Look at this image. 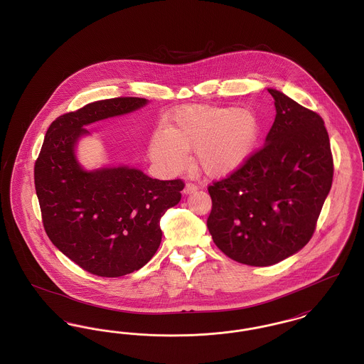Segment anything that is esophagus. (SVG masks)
Returning <instances> with one entry per match:
<instances>
[{"label":"esophagus","mask_w":364,"mask_h":364,"mask_svg":"<svg viewBox=\"0 0 364 364\" xmlns=\"http://www.w3.org/2000/svg\"><path fill=\"white\" fill-rule=\"evenodd\" d=\"M198 190V186L193 184V183H187L186 184V188H184V193H192L195 191Z\"/></svg>","instance_id":"esophagus-1"}]
</instances>
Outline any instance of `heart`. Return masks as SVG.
<instances>
[{
	"instance_id": "b5f03b06",
	"label": "heart",
	"mask_w": 364,
	"mask_h": 364,
	"mask_svg": "<svg viewBox=\"0 0 364 364\" xmlns=\"http://www.w3.org/2000/svg\"><path fill=\"white\" fill-rule=\"evenodd\" d=\"M259 135L257 116L245 109L188 106L180 109L173 125L151 140L150 156L171 172L187 166L195 149L196 165L211 177L239 169L251 156Z\"/></svg>"
}]
</instances>
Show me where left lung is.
Masks as SVG:
<instances>
[{
	"mask_svg": "<svg viewBox=\"0 0 364 364\" xmlns=\"http://www.w3.org/2000/svg\"><path fill=\"white\" fill-rule=\"evenodd\" d=\"M266 143L208 190V228L228 258L270 266L301 250L333 183V156L322 117L277 90Z\"/></svg>",
	"mask_w": 364,
	"mask_h": 364,
	"instance_id": "left-lung-1",
	"label": "left lung"
}]
</instances>
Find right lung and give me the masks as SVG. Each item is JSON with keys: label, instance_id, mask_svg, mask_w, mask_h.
Listing matches in <instances>:
<instances>
[{"label": "right lung", "instance_id": "1", "mask_svg": "<svg viewBox=\"0 0 364 364\" xmlns=\"http://www.w3.org/2000/svg\"><path fill=\"white\" fill-rule=\"evenodd\" d=\"M147 104L117 97L61 114L50 124L35 161L36 196L46 235L77 266L94 276L122 277L154 257L161 217L181 199L184 181L156 180L127 166L83 171L75 144L87 124Z\"/></svg>", "mask_w": 364, "mask_h": 364}]
</instances>
